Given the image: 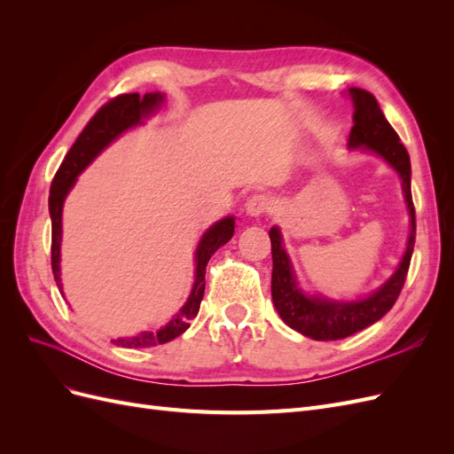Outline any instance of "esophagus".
<instances>
[{"label": "esophagus", "mask_w": 454, "mask_h": 454, "mask_svg": "<svg viewBox=\"0 0 454 454\" xmlns=\"http://www.w3.org/2000/svg\"><path fill=\"white\" fill-rule=\"evenodd\" d=\"M269 206H270V200L265 195H254L248 199V202L244 204V212L250 217H259L269 210Z\"/></svg>", "instance_id": "esophagus-1"}]
</instances>
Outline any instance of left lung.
<instances>
[{
  "label": "left lung",
  "mask_w": 454,
  "mask_h": 454,
  "mask_svg": "<svg viewBox=\"0 0 454 454\" xmlns=\"http://www.w3.org/2000/svg\"><path fill=\"white\" fill-rule=\"evenodd\" d=\"M348 96L354 104V127L348 136V147L379 155L400 176L403 199L409 210L411 231L405 254L400 265L390 274V278L377 287L373 294L354 301H337L324 295L307 294L297 282L294 263L284 248L280 229L274 225L269 231L272 250V303L277 307V312L280 314L284 324L314 340L345 339L380 320L394 307L397 295L402 292L411 255H413L415 248L417 223L413 197H411V160L407 149L380 112L373 94L352 87L348 89Z\"/></svg>",
  "instance_id": "8db88e82"
}]
</instances>
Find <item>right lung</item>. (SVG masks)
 <instances>
[{
  "instance_id": "add662e5",
  "label": "right lung",
  "mask_w": 454,
  "mask_h": 454,
  "mask_svg": "<svg viewBox=\"0 0 454 454\" xmlns=\"http://www.w3.org/2000/svg\"><path fill=\"white\" fill-rule=\"evenodd\" d=\"M164 102V94L160 92H147L140 96L138 92L121 94L112 102H107L98 114H96L89 125L79 134V138L67 151L64 162L54 176L49 195V212L52 222V246H51V261H52V274L57 280L59 290L62 294V278H60V244H62V208L64 200L70 193L72 187L77 182V176L83 172L89 164L98 157L102 151L115 142L122 132L144 125V121L153 115ZM235 232V217L227 215L219 219L214 225L204 231V235L199 240L195 250V282L191 287V294L185 301V305L177 310L170 322L157 329V332H144L134 337H119L112 339L114 345L125 348H149L155 345H164L177 335H182L189 327L191 320L195 318L200 309V301L204 295V274L206 265L210 257L227 244Z\"/></svg>"
}]
</instances>
